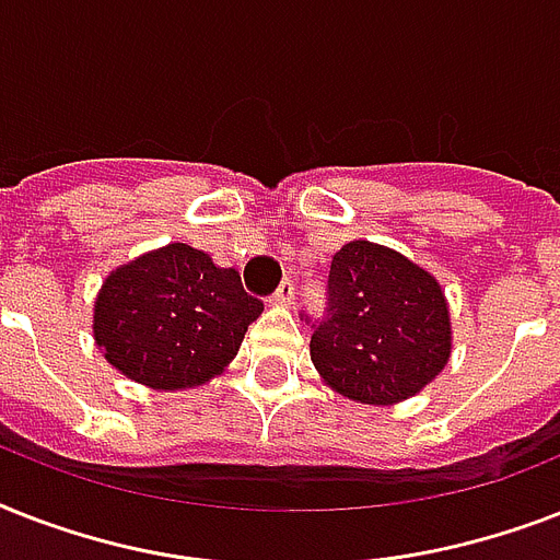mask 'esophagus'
Instances as JSON below:
<instances>
[{"instance_id": "esophagus-1", "label": "esophagus", "mask_w": 560, "mask_h": 560, "mask_svg": "<svg viewBox=\"0 0 560 560\" xmlns=\"http://www.w3.org/2000/svg\"><path fill=\"white\" fill-rule=\"evenodd\" d=\"M290 302H293V284H290V279H284L279 284V290H276V293H272L270 296V305H290Z\"/></svg>"}]
</instances>
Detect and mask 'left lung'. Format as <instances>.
<instances>
[{
  "mask_svg": "<svg viewBox=\"0 0 560 560\" xmlns=\"http://www.w3.org/2000/svg\"><path fill=\"white\" fill-rule=\"evenodd\" d=\"M451 349V307L433 272L372 241L334 255L328 319L311 337V360L334 392L392 407L433 383Z\"/></svg>",
  "mask_w": 560,
  "mask_h": 560,
  "instance_id": "obj_1",
  "label": "left lung"
}]
</instances>
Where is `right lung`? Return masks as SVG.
<instances>
[{
    "instance_id": "obj_1",
    "label": "right lung",
    "mask_w": 560,
    "mask_h": 560,
    "mask_svg": "<svg viewBox=\"0 0 560 560\" xmlns=\"http://www.w3.org/2000/svg\"><path fill=\"white\" fill-rule=\"evenodd\" d=\"M264 305L188 244H168L109 272L92 307V337L109 366L156 392L194 389L235 360Z\"/></svg>"
}]
</instances>
